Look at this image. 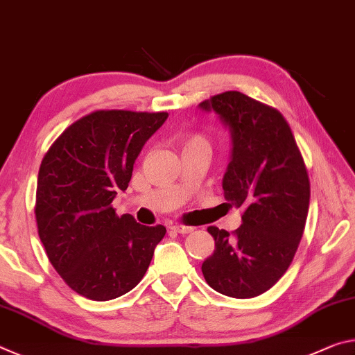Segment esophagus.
<instances>
[{"mask_svg": "<svg viewBox=\"0 0 355 355\" xmlns=\"http://www.w3.org/2000/svg\"><path fill=\"white\" fill-rule=\"evenodd\" d=\"M171 230L174 232H179V234H189V232L193 231V228H191V226H185V225H173Z\"/></svg>", "mask_w": 355, "mask_h": 355, "instance_id": "obj_1", "label": "esophagus"}]
</instances>
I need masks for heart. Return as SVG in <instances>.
<instances>
[{
	"instance_id": "1",
	"label": "heart",
	"mask_w": 355,
	"mask_h": 355,
	"mask_svg": "<svg viewBox=\"0 0 355 355\" xmlns=\"http://www.w3.org/2000/svg\"><path fill=\"white\" fill-rule=\"evenodd\" d=\"M182 146L184 148H193V146H205L209 148V139L201 135V133H190L182 138Z\"/></svg>"
}]
</instances>
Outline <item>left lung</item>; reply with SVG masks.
I'll return each mask as SVG.
<instances>
[{
    "mask_svg": "<svg viewBox=\"0 0 355 355\" xmlns=\"http://www.w3.org/2000/svg\"><path fill=\"white\" fill-rule=\"evenodd\" d=\"M230 127L232 159L225 198L242 209L234 231L209 226L216 250L201 266L209 286L236 299L266 293L280 280L305 230L310 178L291 127L277 108L239 91L200 103Z\"/></svg>",
    "mask_w": 355,
    "mask_h": 355,
    "instance_id": "left-lung-1",
    "label": "left lung"
}]
</instances>
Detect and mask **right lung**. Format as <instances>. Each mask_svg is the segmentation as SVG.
Masks as SVG:
<instances>
[{
	"label": "right lung",
	"instance_id": "1",
	"mask_svg": "<svg viewBox=\"0 0 355 355\" xmlns=\"http://www.w3.org/2000/svg\"><path fill=\"white\" fill-rule=\"evenodd\" d=\"M166 112L97 110L55 139L39 168V237L69 288L103 302L129 293L146 274L164 225L144 226L112 206L129 187L133 164Z\"/></svg>",
	"mask_w": 355,
	"mask_h": 355
}]
</instances>
